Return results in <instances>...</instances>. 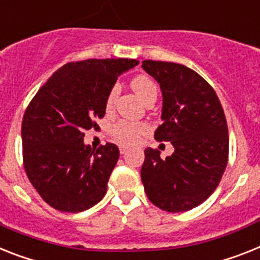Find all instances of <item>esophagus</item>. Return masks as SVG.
<instances>
[{"label":"esophagus","mask_w":260,"mask_h":260,"mask_svg":"<svg viewBox=\"0 0 260 260\" xmlns=\"http://www.w3.org/2000/svg\"><path fill=\"white\" fill-rule=\"evenodd\" d=\"M126 150H128V149H126L125 147H120V153H121V154H124V153H125Z\"/></svg>","instance_id":"esophagus-1"}]
</instances>
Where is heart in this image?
Here are the masks:
<instances>
[{"label":"heart","mask_w":260,"mask_h":260,"mask_svg":"<svg viewBox=\"0 0 260 260\" xmlns=\"http://www.w3.org/2000/svg\"><path fill=\"white\" fill-rule=\"evenodd\" d=\"M132 88L144 102H147L150 98H157V86L154 80L147 75H139L131 82ZM119 86H113L106 98V110L111 111L115 107L117 96H119ZM148 131V125L145 123H136L129 120H119L111 128V137L113 140L123 145H134L139 141L141 135Z\"/></svg>","instance_id":"b5f03b06"}]
</instances>
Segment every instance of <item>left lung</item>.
Instances as JSON below:
<instances>
[{"instance_id": "8db88e82", "label": "left lung", "mask_w": 260, "mask_h": 260, "mask_svg": "<svg viewBox=\"0 0 260 260\" xmlns=\"http://www.w3.org/2000/svg\"><path fill=\"white\" fill-rule=\"evenodd\" d=\"M162 91V124L157 141H171L172 156L147 148L141 167L144 190L161 210L187 211L208 200L229 161V131L213 87L184 64L143 60Z\"/></svg>"}]
</instances>
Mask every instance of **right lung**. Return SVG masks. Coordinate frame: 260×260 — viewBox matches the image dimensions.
<instances>
[{
    "instance_id": "obj_1",
    "label": "right lung",
    "mask_w": 260,
    "mask_h": 260,
    "mask_svg": "<svg viewBox=\"0 0 260 260\" xmlns=\"http://www.w3.org/2000/svg\"><path fill=\"white\" fill-rule=\"evenodd\" d=\"M136 59H87L60 67L38 89L22 119L23 168L51 208L78 213L96 205L119 160V148L84 145V131L99 129L106 98Z\"/></svg>"
}]
</instances>
